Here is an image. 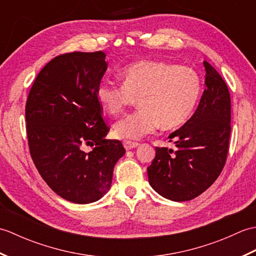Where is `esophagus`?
Segmentation results:
<instances>
[{
    "instance_id": "esophagus-1",
    "label": "esophagus",
    "mask_w": 256,
    "mask_h": 256,
    "mask_svg": "<svg viewBox=\"0 0 256 256\" xmlns=\"http://www.w3.org/2000/svg\"><path fill=\"white\" fill-rule=\"evenodd\" d=\"M123 146L124 148L126 150H133L135 148H138V143H135V142H130V140H125V142L123 143Z\"/></svg>"
}]
</instances>
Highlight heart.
<instances>
[{"label": "heart", "mask_w": 256, "mask_h": 256, "mask_svg": "<svg viewBox=\"0 0 256 256\" xmlns=\"http://www.w3.org/2000/svg\"><path fill=\"white\" fill-rule=\"evenodd\" d=\"M121 78V86L103 81L96 94L102 110L110 116L138 99L140 110L114 124V135L124 140H140L160 126L165 131L180 128L194 114L202 90L194 69L165 62H133L123 69Z\"/></svg>", "instance_id": "b5f03b06"}]
</instances>
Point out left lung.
<instances>
[{
    "label": "left lung",
    "mask_w": 256,
    "mask_h": 256,
    "mask_svg": "<svg viewBox=\"0 0 256 256\" xmlns=\"http://www.w3.org/2000/svg\"><path fill=\"white\" fill-rule=\"evenodd\" d=\"M206 89L197 110L168 138L175 150L156 148L148 167L157 194L172 201L192 200L208 189L224 170L231 134L230 92L219 72L204 62Z\"/></svg>",
    "instance_id": "1"
}]
</instances>
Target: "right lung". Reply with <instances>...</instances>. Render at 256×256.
I'll list each match as a JSON object with an SVG mask.
<instances>
[{"label":"right lung","instance_id":"1","mask_svg":"<svg viewBox=\"0 0 256 256\" xmlns=\"http://www.w3.org/2000/svg\"><path fill=\"white\" fill-rule=\"evenodd\" d=\"M108 68L106 54L70 52L55 57L38 74L27 98L26 131L32 162L54 192L86 204L110 190L113 170L125 154L96 100ZM86 147H91L86 152Z\"/></svg>","mask_w":256,"mask_h":256}]
</instances>
